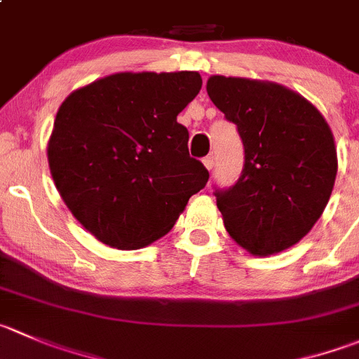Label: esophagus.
<instances>
[{
  "label": "esophagus",
  "instance_id": "34e87169",
  "mask_svg": "<svg viewBox=\"0 0 359 359\" xmlns=\"http://www.w3.org/2000/svg\"><path fill=\"white\" fill-rule=\"evenodd\" d=\"M203 165L207 170L214 168V156H207V158H203Z\"/></svg>",
  "mask_w": 359,
  "mask_h": 359
}]
</instances>
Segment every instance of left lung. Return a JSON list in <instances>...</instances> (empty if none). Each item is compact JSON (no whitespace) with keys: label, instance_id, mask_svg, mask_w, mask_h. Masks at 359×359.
<instances>
[{"label":"left lung","instance_id":"8db88e82","mask_svg":"<svg viewBox=\"0 0 359 359\" xmlns=\"http://www.w3.org/2000/svg\"><path fill=\"white\" fill-rule=\"evenodd\" d=\"M207 93L236 124L245 152L235 186L215 189L226 231L254 256L294 245L321 217L335 184L328 123L304 96L273 82L214 75Z\"/></svg>","mask_w":359,"mask_h":359}]
</instances>
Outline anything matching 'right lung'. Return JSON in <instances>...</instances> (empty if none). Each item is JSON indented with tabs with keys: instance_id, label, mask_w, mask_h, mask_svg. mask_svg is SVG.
<instances>
[{
	"instance_id": "right-lung-1",
	"label": "right lung",
	"mask_w": 359,
	"mask_h": 359,
	"mask_svg": "<svg viewBox=\"0 0 359 359\" xmlns=\"http://www.w3.org/2000/svg\"><path fill=\"white\" fill-rule=\"evenodd\" d=\"M201 89L198 72L114 73L57 110L48 168L73 217L100 242L140 249L170 231L208 172L177 116Z\"/></svg>"
}]
</instances>
